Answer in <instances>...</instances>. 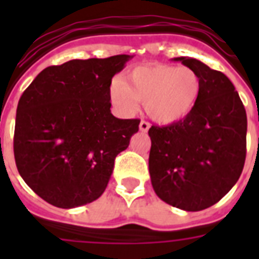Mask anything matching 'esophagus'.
<instances>
[{"instance_id": "34e87169", "label": "esophagus", "mask_w": 259, "mask_h": 259, "mask_svg": "<svg viewBox=\"0 0 259 259\" xmlns=\"http://www.w3.org/2000/svg\"><path fill=\"white\" fill-rule=\"evenodd\" d=\"M149 126L150 125L146 121H141V122H140V130H141L142 133H146V132L149 130Z\"/></svg>"}]
</instances>
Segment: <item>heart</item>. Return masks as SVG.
<instances>
[{
  "instance_id": "obj_1",
  "label": "heart",
  "mask_w": 259,
  "mask_h": 259,
  "mask_svg": "<svg viewBox=\"0 0 259 259\" xmlns=\"http://www.w3.org/2000/svg\"><path fill=\"white\" fill-rule=\"evenodd\" d=\"M201 80L189 67L148 64L136 67L123 82L115 79L110 86V99L123 115L145 102V111L153 121L172 125L188 118L200 99Z\"/></svg>"
}]
</instances>
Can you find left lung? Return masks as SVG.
<instances>
[{
	"label": "left lung",
	"mask_w": 259,
	"mask_h": 259,
	"mask_svg": "<svg viewBox=\"0 0 259 259\" xmlns=\"http://www.w3.org/2000/svg\"><path fill=\"white\" fill-rule=\"evenodd\" d=\"M172 60L196 71L201 94L188 118L149 129L150 180L162 201L184 211H201L221 200L241 176L247 117L223 72L193 58Z\"/></svg>",
	"instance_id": "left-lung-1"
}]
</instances>
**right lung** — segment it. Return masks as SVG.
<instances>
[{
  "label": "right lung",
  "instance_id": "1",
  "mask_svg": "<svg viewBox=\"0 0 259 259\" xmlns=\"http://www.w3.org/2000/svg\"><path fill=\"white\" fill-rule=\"evenodd\" d=\"M133 56L70 60L42 70L22 93L14 127L20 176L47 203L75 208L105 192L138 119L111 114L110 84Z\"/></svg>",
  "mask_w": 259,
  "mask_h": 259
}]
</instances>
